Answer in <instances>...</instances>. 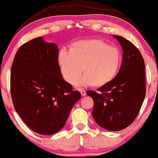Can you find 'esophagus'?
Segmentation results:
<instances>
[{
    "instance_id": "esophagus-1",
    "label": "esophagus",
    "mask_w": 158,
    "mask_h": 158,
    "mask_svg": "<svg viewBox=\"0 0 158 158\" xmlns=\"http://www.w3.org/2000/svg\"><path fill=\"white\" fill-rule=\"evenodd\" d=\"M80 93H81V94L82 96H86V91H85V90L83 89H80Z\"/></svg>"
}]
</instances>
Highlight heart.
I'll return each instance as SVG.
<instances>
[{
  "mask_svg": "<svg viewBox=\"0 0 158 158\" xmlns=\"http://www.w3.org/2000/svg\"><path fill=\"white\" fill-rule=\"evenodd\" d=\"M121 59L117 48L98 39L76 41L70 46L69 52L62 50L58 55L62 76L68 83L76 84L84 68L85 74L77 84L96 87L103 86L114 78Z\"/></svg>",
  "mask_w": 158,
  "mask_h": 158,
  "instance_id": "heart-1",
  "label": "heart"
}]
</instances>
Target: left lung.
I'll return each mask as SVG.
<instances>
[{
	"instance_id": "obj_1",
	"label": "left lung",
	"mask_w": 158,
	"mask_h": 158,
	"mask_svg": "<svg viewBox=\"0 0 158 158\" xmlns=\"http://www.w3.org/2000/svg\"><path fill=\"white\" fill-rule=\"evenodd\" d=\"M121 45L123 56L116 77L96 93L86 92L94 100L92 116L100 127L120 131L129 127L140 111L146 96L145 64L141 52L131 41L113 36Z\"/></svg>"
}]
</instances>
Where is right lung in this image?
<instances>
[{"mask_svg": "<svg viewBox=\"0 0 158 158\" xmlns=\"http://www.w3.org/2000/svg\"><path fill=\"white\" fill-rule=\"evenodd\" d=\"M59 50L43 37L29 41L18 49L11 67L10 91L13 106L32 131L51 135L65 124L78 91L62 78Z\"/></svg>", "mask_w": 158, "mask_h": 158, "instance_id": "obj_1", "label": "right lung"}]
</instances>
